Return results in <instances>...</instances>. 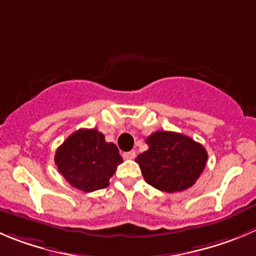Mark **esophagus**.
Returning a JSON list of instances; mask_svg holds the SVG:
<instances>
[{"label": "esophagus", "mask_w": 256, "mask_h": 256, "mask_svg": "<svg viewBox=\"0 0 256 256\" xmlns=\"http://www.w3.org/2000/svg\"><path fill=\"white\" fill-rule=\"evenodd\" d=\"M123 158H126V160H133V158H136V152H134V150L124 152L123 153Z\"/></svg>", "instance_id": "esophagus-1"}]
</instances>
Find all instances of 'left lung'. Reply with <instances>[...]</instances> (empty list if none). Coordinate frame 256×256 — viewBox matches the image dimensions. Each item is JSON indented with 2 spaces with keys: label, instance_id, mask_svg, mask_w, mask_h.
I'll use <instances>...</instances> for the list:
<instances>
[{
  "label": "left lung",
  "instance_id": "left-lung-1",
  "mask_svg": "<svg viewBox=\"0 0 256 256\" xmlns=\"http://www.w3.org/2000/svg\"><path fill=\"white\" fill-rule=\"evenodd\" d=\"M148 150L138 154L146 182L164 192H180L194 184L208 160L205 147L176 132L157 130L146 140Z\"/></svg>",
  "mask_w": 256,
  "mask_h": 256
}]
</instances>
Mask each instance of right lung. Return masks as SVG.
<instances>
[{
	"label": "right lung",
	"instance_id": "1",
	"mask_svg": "<svg viewBox=\"0 0 256 256\" xmlns=\"http://www.w3.org/2000/svg\"><path fill=\"white\" fill-rule=\"evenodd\" d=\"M123 162L114 143L106 142L96 130H79L64 140L55 153L60 174L75 188L93 192L109 186V178Z\"/></svg>",
	"mask_w": 256,
	"mask_h": 256
}]
</instances>
